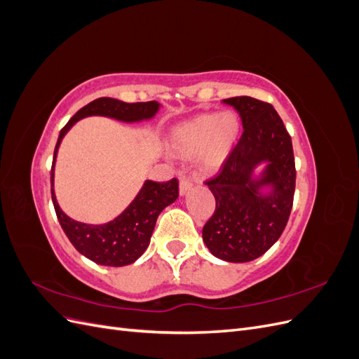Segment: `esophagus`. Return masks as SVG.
Listing matches in <instances>:
<instances>
[{"mask_svg":"<svg viewBox=\"0 0 359 359\" xmlns=\"http://www.w3.org/2000/svg\"><path fill=\"white\" fill-rule=\"evenodd\" d=\"M193 187V181L190 178H181L180 180V194H186Z\"/></svg>","mask_w":359,"mask_h":359,"instance_id":"esophagus-1","label":"esophagus"}]
</instances>
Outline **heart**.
<instances>
[{
	"label": "heart",
	"instance_id": "obj_1",
	"mask_svg": "<svg viewBox=\"0 0 359 359\" xmlns=\"http://www.w3.org/2000/svg\"><path fill=\"white\" fill-rule=\"evenodd\" d=\"M241 132L235 112L205 114L177 127L172 133V149L180 157H193L202 151L206 166H217L235 147Z\"/></svg>",
	"mask_w": 359,
	"mask_h": 359
}]
</instances>
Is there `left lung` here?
I'll use <instances>...</instances> for the list:
<instances>
[{"mask_svg": "<svg viewBox=\"0 0 359 359\" xmlns=\"http://www.w3.org/2000/svg\"><path fill=\"white\" fill-rule=\"evenodd\" d=\"M223 102L238 111L244 130L219 173L205 181L215 210L202 235L215 257L250 262L268 252L287 224L295 194V157L290 135L273 104L247 95ZM260 161H269V169L253 183L249 175ZM268 183L273 193L259 197L255 189Z\"/></svg>", "mask_w": 359, "mask_h": 359, "instance_id": "obj_1", "label": "left lung"}]
</instances>
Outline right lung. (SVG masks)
Wrapping results in <instances>:
<instances>
[{
  "label": "right lung",
  "instance_id": "add662e5",
  "mask_svg": "<svg viewBox=\"0 0 359 359\" xmlns=\"http://www.w3.org/2000/svg\"><path fill=\"white\" fill-rule=\"evenodd\" d=\"M157 109L158 103L156 102L126 103L111 99V97H100V99H95L83 106L61 128L50 169V194L53 208H55L64 233L67 235L73 247L95 264L106 266H124L133 264L137 257H140L149 244L158 214L178 198V180H148L136 199L114 222L103 226L79 223L60 210L55 193H53V166H55V157L61 139L76 121L85 116L103 115L119 119V121H139V119L151 118Z\"/></svg>",
  "mask_w": 359,
  "mask_h": 359
}]
</instances>
